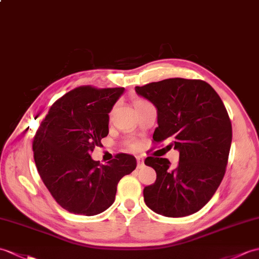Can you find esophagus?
I'll return each mask as SVG.
<instances>
[{"mask_svg": "<svg viewBox=\"0 0 259 259\" xmlns=\"http://www.w3.org/2000/svg\"><path fill=\"white\" fill-rule=\"evenodd\" d=\"M144 165V161H143V158L142 157H137V166L139 167H142Z\"/></svg>", "mask_w": 259, "mask_h": 259, "instance_id": "1", "label": "esophagus"}]
</instances>
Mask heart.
<instances>
[{
	"mask_svg": "<svg viewBox=\"0 0 259 259\" xmlns=\"http://www.w3.org/2000/svg\"><path fill=\"white\" fill-rule=\"evenodd\" d=\"M143 102H146L144 100H137L136 102H135V106H138V105H140V104H143Z\"/></svg>",
	"mask_w": 259,
	"mask_h": 259,
	"instance_id": "heart-1",
	"label": "heart"
}]
</instances>
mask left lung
Masks as SVG:
<instances>
[{
    "label": "left lung",
    "instance_id": "obj_1",
    "mask_svg": "<svg viewBox=\"0 0 259 259\" xmlns=\"http://www.w3.org/2000/svg\"><path fill=\"white\" fill-rule=\"evenodd\" d=\"M157 108L154 142L169 140L180 152L171 167L164 158L148 157L157 180L143 190L147 206L166 218H183L211 200L224 178L232 143V123L223 101L207 82L170 78L136 87Z\"/></svg>",
    "mask_w": 259,
    "mask_h": 259
}]
</instances>
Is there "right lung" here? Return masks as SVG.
I'll return each instance as SVG.
<instances>
[{"mask_svg":"<svg viewBox=\"0 0 259 259\" xmlns=\"http://www.w3.org/2000/svg\"><path fill=\"white\" fill-rule=\"evenodd\" d=\"M124 88L81 86L54 102L33 140L36 167L66 211L86 216L106 211L122 177L136 169L134 155L116 154L107 164L90 153L109 132V113Z\"/></svg>","mask_w":259,"mask_h":259,"instance_id":"obj_1","label":"right lung"}]
</instances>
